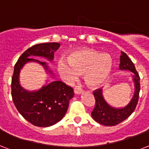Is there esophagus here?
<instances>
[{
  "mask_svg": "<svg viewBox=\"0 0 149 149\" xmlns=\"http://www.w3.org/2000/svg\"><path fill=\"white\" fill-rule=\"evenodd\" d=\"M82 92H83V90H82V88H81L79 86H76L74 87V93L77 94V95H80V94H82Z\"/></svg>",
  "mask_w": 149,
  "mask_h": 149,
  "instance_id": "obj_1",
  "label": "esophagus"
}]
</instances>
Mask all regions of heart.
Masks as SVG:
<instances>
[{"instance_id": "heart-1", "label": "heart", "mask_w": 149, "mask_h": 149, "mask_svg": "<svg viewBox=\"0 0 149 149\" xmlns=\"http://www.w3.org/2000/svg\"><path fill=\"white\" fill-rule=\"evenodd\" d=\"M57 70L69 82H74L79 75L85 73L87 84L98 87L109 78L113 70V59L109 54L95 50H76L69 54L67 61H58Z\"/></svg>"}]
</instances>
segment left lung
I'll list each match as a JSON object with an SVG mask.
<instances>
[{
  "instance_id": "obj_1",
  "label": "left lung",
  "mask_w": 149,
  "mask_h": 149,
  "mask_svg": "<svg viewBox=\"0 0 149 149\" xmlns=\"http://www.w3.org/2000/svg\"><path fill=\"white\" fill-rule=\"evenodd\" d=\"M120 63L119 69L120 70H129L132 72V80L134 82L135 92L132 99L128 104L123 107H112L104 98L103 91L99 88L93 92L95 99V106L92 112V117L96 122L104 126H115L128 118L134 111L139 100L140 91V78L132 63L127 54L121 51Z\"/></svg>"
}]
</instances>
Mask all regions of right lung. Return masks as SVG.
<instances>
[{
  "label": "right lung",
  "mask_w": 149,
  "mask_h": 149,
  "mask_svg": "<svg viewBox=\"0 0 149 149\" xmlns=\"http://www.w3.org/2000/svg\"><path fill=\"white\" fill-rule=\"evenodd\" d=\"M60 45L57 42L33 45L22 53L15 64L11 82L13 102L22 117L36 127H50L62 120L67 113L70 100L74 96L73 89L61 81H54L44 85L38 90L28 91L22 88L19 83V73L26 63L36 62L53 77L54 72L46 62L30 57H42L52 61L54 52Z\"/></svg>",
  "instance_id": "add662e5"
}]
</instances>
